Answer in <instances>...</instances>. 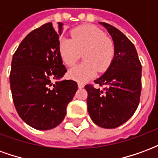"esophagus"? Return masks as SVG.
<instances>
[{
    "label": "esophagus",
    "instance_id": "34e87169",
    "mask_svg": "<svg viewBox=\"0 0 158 158\" xmlns=\"http://www.w3.org/2000/svg\"><path fill=\"white\" fill-rule=\"evenodd\" d=\"M84 85H83L82 83H78V87H79V89H81V88H84Z\"/></svg>",
    "mask_w": 158,
    "mask_h": 158
}]
</instances>
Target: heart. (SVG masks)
<instances>
[{
	"instance_id": "b5f03b06",
	"label": "heart",
	"mask_w": 158,
	"mask_h": 158,
	"mask_svg": "<svg viewBox=\"0 0 158 158\" xmlns=\"http://www.w3.org/2000/svg\"><path fill=\"white\" fill-rule=\"evenodd\" d=\"M58 49L62 62L69 67L74 65L82 54L85 62L69 71V78L79 82L94 78L97 70L106 71L115 54L113 40L94 25H82L73 29L71 39L61 40Z\"/></svg>"
}]
</instances>
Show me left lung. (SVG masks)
I'll list each match as a JSON object with an SVG mask.
<instances>
[{
	"label": "left lung",
	"instance_id": "1",
	"mask_svg": "<svg viewBox=\"0 0 158 158\" xmlns=\"http://www.w3.org/2000/svg\"><path fill=\"white\" fill-rule=\"evenodd\" d=\"M112 36L115 46L113 62L102 76L95 80L104 90L85 85L87 107L96 125L114 129L128 121L138 107L141 92V64L136 49L120 30L100 23Z\"/></svg>",
	"mask_w": 158,
	"mask_h": 158
}]
</instances>
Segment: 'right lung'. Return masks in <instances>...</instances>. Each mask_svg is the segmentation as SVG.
Wrapping results in <instances>:
<instances>
[{
	"label": "right lung",
	"instance_id": "add662e5",
	"mask_svg": "<svg viewBox=\"0 0 158 158\" xmlns=\"http://www.w3.org/2000/svg\"><path fill=\"white\" fill-rule=\"evenodd\" d=\"M63 23L43 24L26 36L12 56L10 86L19 117L32 128L48 130L60 124L78 89L59 54ZM58 81L55 84L52 80Z\"/></svg>",
	"mask_w": 158,
	"mask_h": 158
}]
</instances>
